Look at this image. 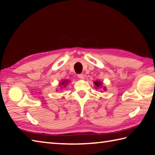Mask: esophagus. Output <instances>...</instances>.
<instances>
[{
  "label": "esophagus",
  "mask_w": 155,
  "mask_h": 155,
  "mask_svg": "<svg viewBox=\"0 0 155 155\" xmlns=\"http://www.w3.org/2000/svg\"><path fill=\"white\" fill-rule=\"evenodd\" d=\"M77 76H78V78H81V79H83V78H84V74H82V73L78 74Z\"/></svg>",
  "instance_id": "esophagus-1"
}]
</instances>
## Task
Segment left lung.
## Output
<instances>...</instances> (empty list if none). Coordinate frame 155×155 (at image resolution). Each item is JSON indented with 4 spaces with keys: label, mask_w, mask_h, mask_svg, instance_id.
<instances>
[{
    "label": "left lung",
    "mask_w": 155,
    "mask_h": 155,
    "mask_svg": "<svg viewBox=\"0 0 155 155\" xmlns=\"http://www.w3.org/2000/svg\"><path fill=\"white\" fill-rule=\"evenodd\" d=\"M94 83V84L96 85V86H97V87H101V84H102V83H100L99 81H95ZM103 89H104V90H105V88H104Z\"/></svg>",
    "instance_id": "obj_1"
}]
</instances>
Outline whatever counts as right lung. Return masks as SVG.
I'll list each match as a JSON object with an SVG mask.
<instances>
[{"mask_svg":"<svg viewBox=\"0 0 155 155\" xmlns=\"http://www.w3.org/2000/svg\"><path fill=\"white\" fill-rule=\"evenodd\" d=\"M67 83H68V81H64L62 82V85H63L64 87H65L66 85L67 84Z\"/></svg>","mask_w":155,"mask_h":155,"instance_id":"right-lung-1","label":"right lung"}]
</instances>
